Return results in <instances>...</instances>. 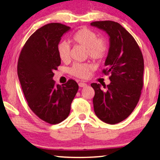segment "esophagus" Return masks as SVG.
Segmentation results:
<instances>
[{"label": "esophagus", "instance_id": "obj_1", "mask_svg": "<svg viewBox=\"0 0 160 160\" xmlns=\"http://www.w3.org/2000/svg\"><path fill=\"white\" fill-rule=\"evenodd\" d=\"M78 85H79V87H80V88H85V87L88 86V84L85 82H80L78 84Z\"/></svg>", "mask_w": 160, "mask_h": 160}]
</instances>
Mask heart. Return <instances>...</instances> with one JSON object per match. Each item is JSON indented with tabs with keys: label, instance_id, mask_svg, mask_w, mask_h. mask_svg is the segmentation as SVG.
<instances>
[{
	"label": "heart",
	"instance_id": "heart-1",
	"mask_svg": "<svg viewBox=\"0 0 160 160\" xmlns=\"http://www.w3.org/2000/svg\"><path fill=\"white\" fill-rule=\"evenodd\" d=\"M71 40L86 48L89 57L94 60H101L106 53V40L103 38H97V34L87 28L78 30L71 36ZM57 52L62 62H67L70 58V46L65 41L61 42L57 46ZM92 68L93 66L89 63H75L71 68V72L75 76L85 78L88 76L90 70Z\"/></svg>",
	"mask_w": 160,
	"mask_h": 160
}]
</instances>
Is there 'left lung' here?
<instances>
[{"mask_svg": "<svg viewBox=\"0 0 160 160\" xmlns=\"http://www.w3.org/2000/svg\"><path fill=\"white\" fill-rule=\"evenodd\" d=\"M108 34L109 50L103 72L110 73V82L105 91L100 84L92 83L95 95V114L104 122L115 124L129 117L140 98L143 82V54L135 39L118 22L101 21L91 23ZM105 88V87H104Z\"/></svg>", "mask_w": 160, "mask_h": 160, "instance_id": "left-lung-1", "label": "left lung"}]
</instances>
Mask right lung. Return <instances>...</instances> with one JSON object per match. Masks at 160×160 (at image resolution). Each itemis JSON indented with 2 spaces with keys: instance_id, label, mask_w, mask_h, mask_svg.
Listing matches in <instances>:
<instances>
[{
  "instance_id": "obj_1",
  "label": "right lung",
  "mask_w": 160,
  "mask_h": 160,
  "mask_svg": "<svg viewBox=\"0 0 160 160\" xmlns=\"http://www.w3.org/2000/svg\"><path fill=\"white\" fill-rule=\"evenodd\" d=\"M71 27L59 23L43 26L31 35L20 53L17 74L28 105L46 122L55 124L68 118L78 85L69 80L62 86L52 79L61 64L57 46Z\"/></svg>"
}]
</instances>
